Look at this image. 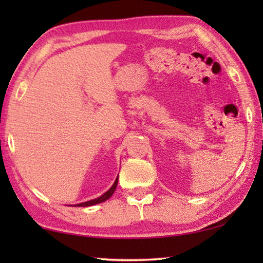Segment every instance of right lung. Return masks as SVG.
I'll use <instances>...</instances> for the list:
<instances>
[{"instance_id": "right-lung-1", "label": "right lung", "mask_w": 263, "mask_h": 263, "mask_svg": "<svg viewBox=\"0 0 263 263\" xmlns=\"http://www.w3.org/2000/svg\"><path fill=\"white\" fill-rule=\"evenodd\" d=\"M118 184V177L116 179L115 183L112 184V186L106 191L105 194H103L101 196V197L99 198H95V199H91V201H88V202H84V203H81V204H78V206H91V205H95V204H99V203H102V202H105L106 199H109L111 196H112V194L115 193L116 190V186H117Z\"/></svg>"}]
</instances>
